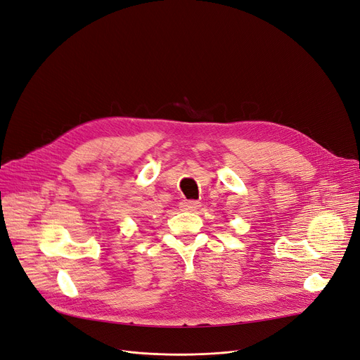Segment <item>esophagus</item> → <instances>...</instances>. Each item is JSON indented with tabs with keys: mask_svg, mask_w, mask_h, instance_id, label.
I'll list each match as a JSON object with an SVG mask.
<instances>
[{
	"mask_svg": "<svg viewBox=\"0 0 360 360\" xmlns=\"http://www.w3.org/2000/svg\"><path fill=\"white\" fill-rule=\"evenodd\" d=\"M200 202L195 201V200H184L181 202V209L185 210V212H195L200 209Z\"/></svg>",
	"mask_w": 360,
	"mask_h": 360,
	"instance_id": "esophagus-1",
	"label": "esophagus"
}]
</instances>
